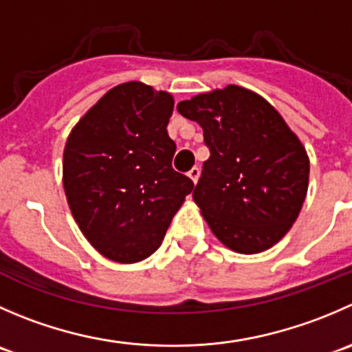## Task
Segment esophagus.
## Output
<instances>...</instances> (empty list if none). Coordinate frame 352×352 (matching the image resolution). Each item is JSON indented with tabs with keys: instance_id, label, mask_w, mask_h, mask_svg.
<instances>
[{
	"instance_id": "1",
	"label": "esophagus",
	"mask_w": 352,
	"mask_h": 352,
	"mask_svg": "<svg viewBox=\"0 0 352 352\" xmlns=\"http://www.w3.org/2000/svg\"><path fill=\"white\" fill-rule=\"evenodd\" d=\"M199 173H201L199 168H197V166H194V168L189 170V173H187V177H189V179L192 180L194 184H196L197 179H199Z\"/></svg>"
}]
</instances>
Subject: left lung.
I'll return each mask as SVG.
<instances>
[{"label": "left lung", "instance_id": "8db88e82", "mask_svg": "<svg viewBox=\"0 0 352 352\" xmlns=\"http://www.w3.org/2000/svg\"><path fill=\"white\" fill-rule=\"evenodd\" d=\"M210 148L192 199L214 237L241 254L277 244L298 220L309 158L298 135L267 100L230 84L180 101Z\"/></svg>", "mask_w": 352, "mask_h": 352}]
</instances>
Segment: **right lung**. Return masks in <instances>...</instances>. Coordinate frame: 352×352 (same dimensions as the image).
<instances>
[{
  "instance_id": "add662e5",
  "label": "right lung",
  "mask_w": 352,
  "mask_h": 352,
  "mask_svg": "<svg viewBox=\"0 0 352 352\" xmlns=\"http://www.w3.org/2000/svg\"><path fill=\"white\" fill-rule=\"evenodd\" d=\"M173 96L131 80L115 85L75 124L63 149V189L89 244L117 263H138L162 245L192 190L172 168L166 125Z\"/></svg>"
}]
</instances>
